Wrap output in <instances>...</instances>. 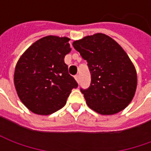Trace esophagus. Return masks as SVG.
Here are the masks:
<instances>
[{
  "instance_id": "34e87169",
  "label": "esophagus",
  "mask_w": 151,
  "mask_h": 151,
  "mask_svg": "<svg viewBox=\"0 0 151 151\" xmlns=\"http://www.w3.org/2000/svg\"><path fill=\"white\" fill-rule=\"evenodd\" d=\"M75 79H76V81H77V82H80V76H79V75H76V76H75Z\"/></svg>"
}]
</instances>
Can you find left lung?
<instances>
[{"mask_svg": "<svg viewBox=\"0 0 151 151\" xmlns=\"http://www.w3.org/2000/svg\"><path fill=\"white\" fill-rule=\"evenodd\" d=\"M87 62L91 85L81 88L88 107L102 115L124 110L134 96L137 74L129 57L115 40L103 33L73 42Z\"/></svg>", "mask_w": 151, "mask_h": 151, "instance_id": "1", "label": "left lung"}]
</instances>
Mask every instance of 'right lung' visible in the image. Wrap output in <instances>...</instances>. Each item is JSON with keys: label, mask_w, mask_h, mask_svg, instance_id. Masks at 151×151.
Returning <instances> with one entry per match:
<instances>
[{"label": "right lung", "mask_w": 151, "mask_h": 151, "mask_svg": "<svg viewBox=\"0 0 151 151\" xmlns=\"http://www.w3.org/2000/svg\"><path fill=\"white\" fill-rule=\"evenodd\" d=\"M70 38L47 36L32 44L15 68L14 85L22 102L31 112L49 115L65 105L77 82L68 72L65 56Z\"/></svg>", "instance_id": "1"}]
</instances>
